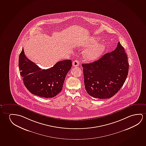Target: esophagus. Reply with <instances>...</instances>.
Wrapping results in <instances>:
<instances>
[{"mask_svg": "<svg viewBox=\"0 0 146 146\" xmlns=\"http://www.w3.org/2000/svg\"><path fill=\"white\" fill-rule=\"evenodd\" d=\"M79 62L78 60H75L73 62V66L74 67H77V66H78L79 65Z\"/></svg>", "mask_w": 146, "mask_h": 146, "instance_id": "esophagus-1", "label": "esophagus"}]
</instances>
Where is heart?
Returning <instances> with one entry per match:
<instances>
[{"mask_svg":"<svg viewBox=\"0 0 146 146\" xmlns=\"http://www.w3.org/2000/svg\"><path fill=\"white\" fill-rule=\"evenodd\" d=\"M97 41L95 40H92L86 44V46H89L91 44H95ZM106 46L103 44H96L90 46L88 49L85 51L84 56L86 59L90 61L96 59L105 50Z\"/></svg>","mask_w":146,"mask_h":146,"instance_id":"1","label":"heart"}]
</instances>
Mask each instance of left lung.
I'll list each match as a JSON object with an SVG mask.
<instances>
[{
    "instance_id": "1",
    "label": "left lung",
    "mask_w": 146,
    "mask_h": 146,
    "mask_svg": "<svg viewBox=\"0 0 146 146\" xmlns=\"http://www.w3.org/2000/svg\"><path fill=\"white\" fill-rule=\"evenodd\" d=\"M82 66L86 91L92 97L100 99L115 95L123 86L129 72L127 55L119 42L111 53Z\"/></svg>"
}]
</instances>
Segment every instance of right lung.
Segmentation results:
<instances>
[{
  "mask_svg": "<svg viewBox=\"0 0 146 146\" xmlns=\"http://www.w3.org/2000/svg\"><path fill=\"white\" fill-rule=\"evenodd\" d=\"M20 74L26 88L34 95L52 98L62 91L66 76L72 67L71 60L58 62L52 67L42 69L25 54L23 48L19 61Z\"/></svg>",
  "mask_w": 146,
  "mask_h": 146,
  "instance_id": "add662e5",
  "label": "right lung"
}]
</instances>
